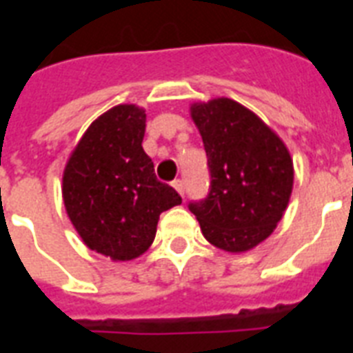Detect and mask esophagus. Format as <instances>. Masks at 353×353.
<instances>
[{
	"instance_id": "34e87169",
	"label": "esophagus",
	"mask_w": 353,
	"mask_h": 353,
	"mask_svg": "<svg viewBox=\"0 0 353 353\" xmlns=\"http://www.w3.org/2000/svg\"><path fill=\"white\" fill-rule=\"evenodd\" d=\"M172 185H174V188H176L177 192L181 194L183 198H185V183H183L181 179H176V181L172 183Z\"/></svg>"
}]
</instances>
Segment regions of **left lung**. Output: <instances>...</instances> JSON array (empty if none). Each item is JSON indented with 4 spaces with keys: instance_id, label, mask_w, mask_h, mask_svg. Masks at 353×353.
<instances>
[{
    "instance_id": "8db88e82",
    "label": "left lung",
    "mask_w": 353,
    "mask_h": 353,
    "mask_svg": "<svg viewBox=\"0 0 353 353\" xmlns=\"http://www.w3.org/2000/svg\"><path fill=\"white\" fill-rule=\"evenodd\" d=\"M203 139L210 185L207 198L188 209L201 232L223 251H249L282 220L291 188L293 161L284 143L247 108L214 99L190 108Z\"/></svg>"
}]
</instances>
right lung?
<instances>
[{"instance_id": "1", "label": "right lung", "mask_w": 353, "mask_h": 353, "mask_svg": "<svg viewBox=\"0 0 353 353\" xmlns=\"http://www.w3.org/2000/svg\"><path fill=\"white\" fill-rule=\"evenodd\" d=\"M146 113L121 104L97 119L63 172L69 220L90 249L113 260L143 254L155 238L159 214L181 196L155 177L143 150Z\"/></svg>"}]
</instances>
